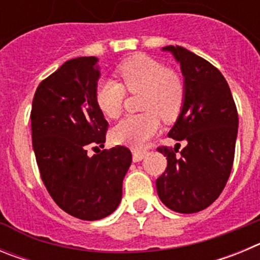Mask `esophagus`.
<instances>
[{
  "label": "esophagus",
  "instance_id": "esophagus-1",
  "mask_svg": "<svg viewBox=\"0 0 260 260\" xmlns=\"http://www.w3.org/2000/svg\"><path fill=\"white\" fill-rule=\"evenodd\" d=\"M146 156V152L144 151H139V150H133V161L138 162L141 161L142 158Z\"/></svg>",
  "mask_w": 260,
  "mask_h": 260
}]
</instances>
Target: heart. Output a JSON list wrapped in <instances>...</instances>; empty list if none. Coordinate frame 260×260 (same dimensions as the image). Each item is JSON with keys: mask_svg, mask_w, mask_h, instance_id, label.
Segmentation results:
<instances>
[{"mask_svg": "<svg viewBox=\"0 0 260 260\" xmlns=\"http://www.w3.org/2000/svg\"><path fill=\"white\" fill-rule=\"evenodd\" d=\"M121 83L112 79L100 80L95 89V102L108 118L121 114L126 91L142 92L143 113L132 114L119 121L110 132L112 141L133 148H142L160 128V118L173 121L185 103L186 86L182 75L168 69L158 59L147 54H134L117 66Z\"/></svg>", "mask_w": 260, "mask_h": 260, "instance_id": "obj_1", "label": "heart"}]
</instances>
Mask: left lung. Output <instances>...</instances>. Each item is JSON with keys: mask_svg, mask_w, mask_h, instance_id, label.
I'll return each mask as SVG.
<instances>
[{"mask_svg": "<svg viewBox=\"0 0 260 260\" xmlns=\"http://www.w3.org/2000/svg\"><path fill=\"white\" fill-rule=\"evenodd\" d=\"M173 53L185 77L186 95L178 119L168 137L187 144L157 147L167 156L164 173L156 180L158 198L168 208L194 213L207 208L224 190L231 176L238 132V113L231 88L219 69L182 47Z\"/></svg>", "mask_w": 260, "mask_h": 260, "instance_id": "left-lung-1", "label": "left lung"}]
</instances>
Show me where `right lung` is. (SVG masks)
Returning <instances> with one entry per match:
<instances>
[{"mask_svg": "<svg viewBox=\"0 0 260 260\" xmlns=\"http://www.w3.org/2000/svg\"><path fill=\"white\" fill-rule=\"evenodd\" d=\"M96 57L66 61L45 78L32 100V147L41 180L61 210L80 220H100L118 207L132 164L123 146L104 147L108 122L95 102L100 71ZM96 148V147H95Z\"/></svg>", "mask_w": 260, "mask_h": 260, "instance_id": "1", "label": "right lung"}]
</instances>
